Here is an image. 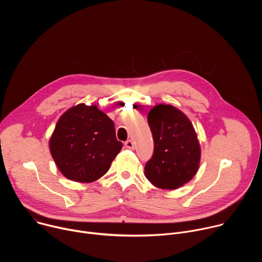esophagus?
<instances>
[{
  "label": "esophagus",
  "mask_w": 262,
  "mask_h": 262,
  "mask_svg": "<svg viewBox=\"0 0 262 262\" xmlns=\"http://www.w3.org/2000/svg\"><path fill=\"white\" fill-rule=\"evenodd\" d=\"M124 145H125V147L128 148V149H135V144H134V142H133L132 140H127Z\"/></svg>",
  "instance_id": "esophagus-1"
}]
</instances>
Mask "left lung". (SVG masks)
Here are the masks:
<instances>
[{"label": "left lung", "mask_w": 262, "mask_h": 262, "mask_svg": "<svg viewBox=\"0 0 262 262\" xmlns=\"http://www.w3.org/2000/svg\"><path fill=\"white\" fill-rule=\"evenodd\" d=\"M147 121L155 151L144 168L146 178L163 190H176L197 173L201 147L195 128L182 111L166 103L150 108Z\"/></svg>", "instance_id": "obj_1"}]
</instances>
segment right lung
Returning <instances> with one entry per match:
<instances>
[{"mask_svg": "<svg viewBox=\"0 0 262 262\" xmlns=\"http://www.w3.org/2000/svg\"><path fill=\"white\" fill-rule=\"evenodd\" d=\"M49 147L66 178L89 183L107 172L122 143L116 139L114 122L96 104L79 103L61 115Z\"/></svg>", "mask_w": 262, "mask_h": 262, "instance_id": "right-lung-1", "label": "right lung"}]
</instances>
